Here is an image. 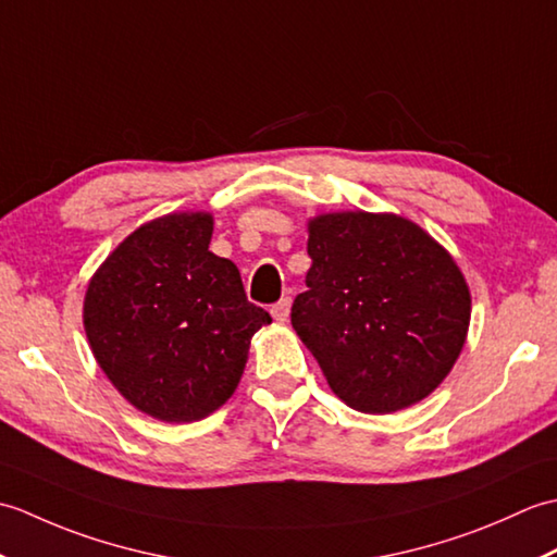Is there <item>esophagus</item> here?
Segmentation results:
<instances>
[{
	"mask_svg": "<svg viewBox=\"0 0 557 557\" xmlns=\"http://www.w3.org/2000/svg\"><path fill=\"white\" fill-rule=\"evenodd\" d=\"M289 309H292V297L280 299L275 306H272V318H275L277 323H287V318H289Z\"/></svg>",
	"mask_w": 557,
	"mask_h": 557,
	"instance_id": "obj_1",
	"label": "esophagus"
}]
</instances>
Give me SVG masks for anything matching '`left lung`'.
Segmentation results:
<instances>
[{"instance_id": "1", "label": "left lung", "mask_w": 557, "mask_h": 557, "mask_svg": "<svg viewBox=\"0 0 557 557\" xmlns=\"http://www.w3.org/2000/svg\"><path fill=\"white\" fill-rule=\"evenodd\" d=\"M311 268L292 325L333 393L363 413L417 405L465 347L471 297L433 236L389 212L309 222Z\"/></svg>"}]
</instances>
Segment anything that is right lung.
<instances>
[{
  "label": "right lung",
  "instance_id": "add662e5",
  "mask_svg": "<svg viewBox=\"0 0 557 557\" xmlns=\"http://www.w3.org/2000/svg\"><path fill=\"white\" fill-rule=\"evenodd\" d=\"M210 212L146 222L92 275L83 327L96 361L136 409L200 421L242 381L248 345L272 318L246 299L232 260L208 251Z\"/></svg>",
  "mask_w": 557,
  "mask_h": 557
}]
</instances>
